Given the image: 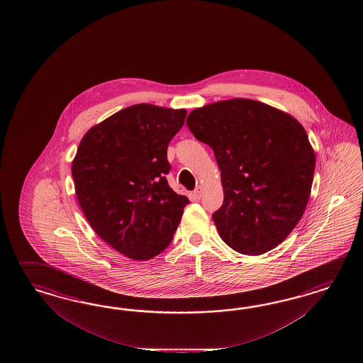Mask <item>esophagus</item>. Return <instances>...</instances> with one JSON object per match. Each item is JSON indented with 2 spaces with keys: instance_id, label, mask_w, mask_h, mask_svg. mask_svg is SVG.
Instances as JSON below:
<instances>
[{
  "instance_id": "obj_1",
  "label": "esophagus",
  "mask_w": 363,
  "mask_h": 363,
  "mask_svg": "<svg viewBox=\"0 0 363 363\" xmlns=\"http://www.w3.org/2000/svg\"><path fill=\"white\" fill-rule=\"evenodd\" d=\"M201 194H202V187L198 186L197 189L193 191V197L196 198V199H199Z\"/></svg>"
}]
</instances>
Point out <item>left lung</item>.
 I'll use <instances>...</instances> for the list:
<instances>
[{
	"instance_id": "obj_1",
	"label": "left lung",
	"mask_w": 363,
	"mask_h": 363,
	"mask_svg": "<svg viewBox=\"0 0 363 363\" xmlns=\"http://www.w3.org/2000/svg\"><path fill=\"white\" fill-rule=\"evenodd\" d=\"M186 123L220 167L225 197L213 220L223 242L259 255L285 241L305 213L314 177L315 153L303 126L247 99L198 108Z\"/></svg>"
}]
</instances>
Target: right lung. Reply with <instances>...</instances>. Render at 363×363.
Instances as JSON below:
<instances>
[{"mask_svg":"<svg viewBox=\"0 0 363 363\" xmlns=\"http://www.w3.org/2000/svg\"><path fill=\"white\" fill-rule=\"evenodd\" d=\"M185 109L138 104L89 129L72 164L78 203L93 230L118 253H162L189 203L169 186L167 145Z\"/></svg>","mask_w":363,"mask_h":363,"instance_id":"1","label":"right lung"}]
</instances>
